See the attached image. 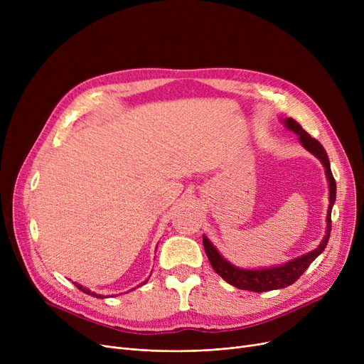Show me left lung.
Returning <instances> with one entry per match:
<instances>
[{
  "label": "left lung",
  "mask_w": 364,
  "mask_h": 364,
  "mask_svg": "<svg viewBox=\"0 0 364 364\" xmlns=\"http://www.w3.org/2000/svg\"><path fill=\"white\" fill-rule=\"evenodd\" d=\"M284 125L288 129L294 131L295 134L299 136L301 144L307 149L310 153L323 164L324 171H326V177L329 181V208H328V215H326V235H324L323 240L320 245L316 247V250L304 254L295 259H291L284 264L276 265V267H269V269H259V270H246L240 269V267L233 265L232 262H228L218 251L217 247L209 242L206 236H203V247L205 252L208 255L209 262H211L213 269L218 276H221L227 283H230L232 286L242 291H251V292H267V291H274V289H282L295 283L302 273L309 269L310 264L324 251V247L328 245V240L331 237V230H332V206L336 199V183L332 176L331 171V164L326 150L323 149V146L313 139L310 134L302 129V127L292 118H286Z\"/></svg>",
  "instance_id": "8db88e82"
}]
</instances>
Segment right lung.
I'll return each mask as SVG.
<instances>
[{"label":"right lung","mask_w":364,"mask_h":364,"mask_svg":"<svg viewBox=\"0 0 364 364\" xmlns=\"http://www.w3.org/2000/svg\"><path fill=\"white\" fill-rule=\"evenodd\" d=\"M147 282V280H146ZM146 282H143V284L146 283ZM76 284V288H78L80 291H82L84 294H88V295H91V296H95V298H103L102 295H97V294H94V292H91L90 289H87V288H84V286H81V284H78V283H75ZM141 286V284H140Z\"/></svg>","instance_id":"obj_1"}]
</instances>
